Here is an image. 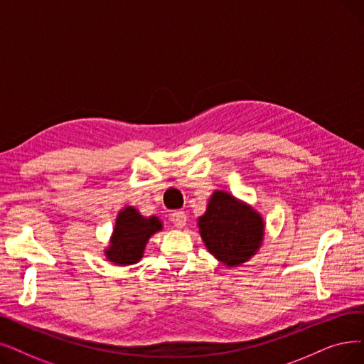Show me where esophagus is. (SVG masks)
Segmentation results:
<instances>
[{
	"label": "esophagus",
	"mask_w": 364,
	"mask_h": 364,
	"mask_svg": "<svg viewBox=\"0 0 364 364\" xmlns=\"http://www.w3.org/2000/svg\"><path fill=\"white\" fill-rule=\"evenodd\" d=\"M170 221L173 223L174 227L182 228V227H185V224H186V215H185V212H182V210H176V212L171 213Z\"/></svg>",
	"instance_id": "1"
}]
</instances>
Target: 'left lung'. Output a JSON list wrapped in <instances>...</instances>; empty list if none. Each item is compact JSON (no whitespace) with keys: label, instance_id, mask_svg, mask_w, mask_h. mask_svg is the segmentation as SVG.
<instances>
[{"label":"left lung","instance_id":"left-lung-1","mask_svg":"<svg viewBox=\"0 0 364 364\" xmlns=\"http://www.w3.org/2000/svg\"><path fill=\"white\" fill-rule=\"evenodd\" d=\"M200 235L210 254L227 266L248 261L263 240L261 216L227 193H213L198 220Z\"/></svg>","mask_w":364,"mask_h":364}]
</instances>
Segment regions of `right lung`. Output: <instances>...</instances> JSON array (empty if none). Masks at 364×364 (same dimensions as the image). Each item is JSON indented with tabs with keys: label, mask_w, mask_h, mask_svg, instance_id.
<instances>
[{
	"label": "right lung",
	"mask_w": 364,
	"mask_h": 364,
	"mask_svg": "<svg viewBox=\"0 0 364 364\" xmlns=\"http://www.w3.org/2000/svg\"><path fill=\"white\" fill-rule=\"evenodd\" d=\"M161 228L156 216L146 220L134 208H125L116 218L112 243L106 251L107 258L119 266L137 263L148 239Z\"/></svg>",
	"instance_id": "obj_1"
}]
</instances>
